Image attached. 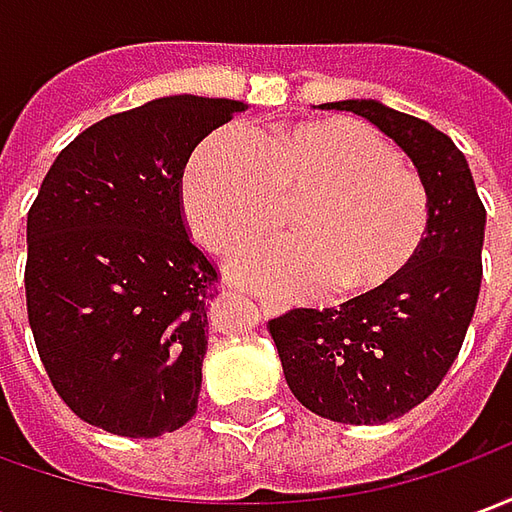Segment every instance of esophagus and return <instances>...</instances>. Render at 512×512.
Segmentation results:
<instances>
[{"mask_svg":"<svg viewBox=\"0 0 512 512\" xmlns=\"http://www.w3.org/2000/svg\"><path fill=\"white\" fill-rule=\"evenodd\" d=\"M260 310L266 312V315H271V312H274V304H271L268 299H260Z\"/></svg>","mask_w":512,"mask_h":512,"instance_id":"obj_1","label":"esophagus"}]
</instances>
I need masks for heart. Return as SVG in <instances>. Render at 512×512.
<instances>
[{
	"label": "heart",
	"mask_w": 512,
	"mask_h": 512,
	"mask_svg": "<svg viewBox=\"0 0 512 512\" xmlns=\"http://www.w3.org/2000/svg\"><path fill=\"white\" fill-rule=\"evenodd\" d=\"M299 197L296 235L235 255V279L277 296L367 293L411 263L428 230L422 180L395 145L345 117L279 126L263 145L241 128H219L183 178L186 219L213 252L274 230Z\"/></svg>",
	"instance_id": "heart-1"
}]
</instances>
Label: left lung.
I'll return each mask as SVG.
<instances>
[{
	"mask_svg": "<svg viewBox=\"0 0 512 512\" xmlns=\"http://www.w3.org/2000/svg\"><path fill=\"white\" fill-rule=\"evenodd\" d=\"M321 109L365 117L411 158L428 230L386 285L329 310H290L268 332L301 406L343 425H384L419 406L461 351L483 279L485 208L466 156L439 128L370 98Z\"/></svg>",
	"mask_w": 512,
	"mask_h": 512,
	"instance_id": "8db88e82",
	"label": "left lung"
}]
</instances>
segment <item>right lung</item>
Segmentation results:
<instances>
[{
  "label": "right lung",
  "mask_w": 512,
  "mask_h": 512,
  "mask_svg": "<svg viewBox=\"0 0 512 512\" xmlns=\"http://www.w3.org/2000/svg\"><path fill=\"white\" fill-rule=\"evenodd\" d=\"M244 101L167 95L95 123L51 164L27 216V312L76 417L128 439L183 428L208 351L216 268L189 241L191 150Z\"/></svg>",
  "instance_id": "right-lung-1"
}]
</instances>
